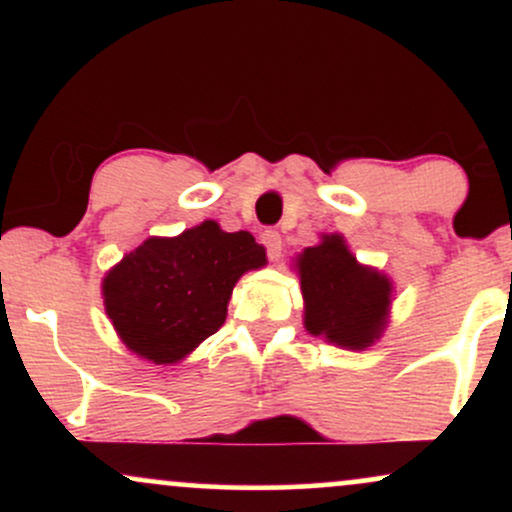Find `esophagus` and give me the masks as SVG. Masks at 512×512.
<instances>
[{"label": "esophagus", "instance_id": "obj_1", "mask_svg": "<svg viewBox=\"0 0 512 512\" xmlns=\"http://www.w3.org/2000/svg\"><path fill=\"white\" fill-rule=\"evenodd\" d=\"M262 245L267 248L269 260H279L281 250H284V243H281V233L279 231H274V228L264 231L262 233Z\"/></svg>", "mask_w": 512, "mask_h": 512}]
</instances>
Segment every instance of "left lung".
I'll use <instances>...</instances> for the list:
<instances>
[{
  "instance_id": "1",
  "label": "left lung",
  "mask_w": 512,
  "mask_h": 512,
  "mask_svg": "<svg viewBox=\"0 0 512 512\" xmlns=\"http://www.w3.org/2000/svg\"><path fill=\"white\" fill-rule=\"evenodd\" d=\"M305 298V327L332 344L366 349L380 337L390 308V281L361 267L339 236L298 257Z\"/></svg>"
}]
</instances>
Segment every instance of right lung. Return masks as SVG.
I'll use <instances>...</instances> for the list:
<instances>
[{"mask_svg":"<svg viewBox=\"0 0 512 512\" xmlns=\"http://www.w3.org/2000/svg\"><path fill=\"white\" fill-rule=\"evenodd\" d=\"M264 262L248 231L204 221L178 238H149L110 269L105 310L134 354L175 363L219 330L240 274Z\"/></svg>","mask_w":512,"mask_h":512,"instance_id":"1","label":"right lung"}]
</instances>
